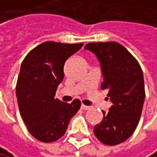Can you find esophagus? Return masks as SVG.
Returning <instances> with one entry per match:
<instances>
[{"label": "esophagus", "instance_id": "1", "mask_svg": "<svg viewBox=\"0 0 157 157\" xmlns=\"http://www.w3.org/2000/svg\"><path fill=\"white\" fill-rule=\"evenodd\" d=\"M81 109H83V110H88L89 108H90V107H89V106H87V105H81Z\"/></svg>", "mask_w": 157, "mask_h": 157}]
</instances>
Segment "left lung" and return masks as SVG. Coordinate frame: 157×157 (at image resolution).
<instances>
[{
    "instance_id": "1",
    "label": "left lung",
    "mask_w": 157,
    "mask_h": 157,
    "mask_svg": "<svg viewBox=\"0 0 157 157\" xmlns=\"http://www.w3.org/2000/svg\"><path fill=\"white\" fill-rule=\"evenodd\" d=\"M84 49L94 52L101 63L104 81L112 105L95 126L98 140L108 146L118 145L131 136L139 123L145 101L142 69L133 56L117 42L88 43ZM108 99V98H107Z\"/></svg>"
}]
</instances>
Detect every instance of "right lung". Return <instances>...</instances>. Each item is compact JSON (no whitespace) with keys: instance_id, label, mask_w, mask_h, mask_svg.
I'll return each mask as SVG.
<instances>
[{"instance_id":"obj_1","label":"right lung","mask_w":157,"mask_h":157,"mask_svg":"<svg viewBox=\"0 0 157 157\" xmlns=\"http://www.w3.org/2000/svg\"><path fill=\"white\" fill-rule=\"evenodd\" d=\"M83 43L47 41L31 50L21 64L16 96L22 118L34 138L44 143L58 140L66 132L80 101L67 104L56 99L57 86L64 78V64Z\"/></svg>"}]
</instances>
